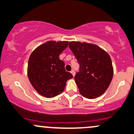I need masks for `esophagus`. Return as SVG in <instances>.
<instances>
[{
  "label": "esophagus",
  "mask_w": 134,
  "mask_h": 134,
  "mask_svg": "<svg viewBox=\"0 0 134 134\" xmlns=\"http://www.w3.org/2000/svg\"><path fill=\"white\" fill-rule=\"evenodd\" d=\"M70 73L72 74V76H73V77H74V76H75V72H74V70H71V72H70Z\"/></svg>",
  "instance_id": "34e87169"
}]
</instances>
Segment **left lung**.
<instances>
[{
    "mask_svg": "<svg viewBox=\"0 0 134 134\" xmlns=\"http://www.w3.org/2000/svg\"><path fill=\"white\" fill-rule=\"evenodd\" d=\"M69 47L80 65L75 82L82 96L89 99L100 96L107 91L113 76L110 55L95 44L70 41Z\"/></svg>",
    "mask_w": 134,
    "mask_h": 134,
    "instance_id": "1",
    "label": "left lung"
}]
</instances>
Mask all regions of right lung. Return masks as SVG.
<instances>
[{"instance_id": "obj_1", "label": "right lung", "mask_w": 134, "mask_h": 134, "mask_svg": "<svg viewBox=\"0 0 134 134\" xmlns=\"http://www.w3.org/2000/svg\"><path fill=\"white\" fill-rule=\"evenodd\" d=\"M67 41H48L31 53L27 74L37 93L45 98H53L64 91L67 80L73 77L66 72L59 55L67 47Z\"/></svg>"}]
</instances>
